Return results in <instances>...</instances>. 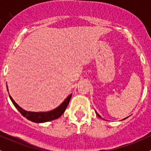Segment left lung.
<instances>
[{
	"label": "left lung",
	"instance_id": "obj_1",
	"mask_svg": "<svg viewBox=\"0 0 151 151\" xmlns=\"http://www.w3.org/2000/svg\"><path fill=\"white\" fill-rule=\"evenodd\" d=\"M96 114H97V116H99V117L101 118V116H100V115H99V114H98V113H97V112H96ZM126 118H127V117H126ZM126 118H125V119H126Z\"/></svg>",
	"mask_w": 151,
	"mask_h": 151
}]
</instances>
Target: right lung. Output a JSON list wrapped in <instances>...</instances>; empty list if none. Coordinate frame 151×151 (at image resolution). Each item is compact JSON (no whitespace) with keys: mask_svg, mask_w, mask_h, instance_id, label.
Instances as JSON below:
<instances>
[{"mask_svg":"<svg viewBox=\"0 0 151 151\" xmlns=\"http://www.w3.org/2000/svg\"><path fill=\"white\" fill-rule=\"evenodd\" d=\"M6 88H7V85H6ZM71 96H72V94H70L59 107H57L56 108L52 110V111H47V112H32V111H27L25 110L22 109L20 106H19L18 104H16V101L13 100V98L10 96H9V99L12 101L13 104H14L15 107L21 113L23 116L26 117L27 119L31 120V121L40 123L51 121V120H53V119H58L59 117H60L62 115V114L65 111Z\"/></svg>","mask_w":151,"mask_h":151,"instance_id":"obj_1","label":"right lung"}]
</instances>
